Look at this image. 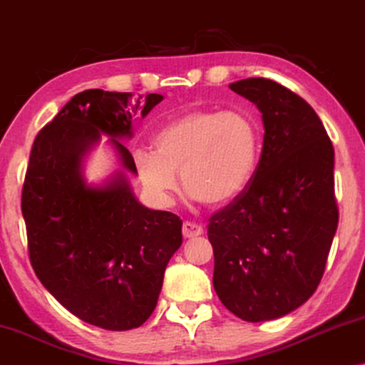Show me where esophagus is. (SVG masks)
<instances>
[{
    "label": "esophagus",
    "instance_id": "1",
    "mask_svg": "<svg viewBox=\"0 0 365 365\" xmlns=\"http://www.w3.org/2000/svg\"><path fill=\"white\" fill-rule=\"evenodd\" d=\"M202 234V227L199 226L196 222H191V221H186L182 224V236L186 239H192V237H197Z\"/></svg>",
    "mask_w": 365,
    "mask_h": 365
}]
</instances>
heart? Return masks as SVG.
I'll list each match as a JSON object with an SVG mask.
<instances>
[{
    "label": "heart",
    "mask_w": 365,
    "mask_h": 365,
    "mask_svg": "<svg viewBox=\"0 0 365 365\" xmlns=\"http://www.w3.org/2000/svg\"><path fill=\"white\" fill-rule=\"evenodd\" d=\"M154 153L138 151L139 179L159 202L178 187L207 206L232 201L257 161V133L239 113L189 109L169 119L153 139Z\"/></svg>",
    "instance_id": "b5f03b06"
}]
</instances>
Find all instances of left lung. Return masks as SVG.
Masks as SVG:
<instances>
[{"label":"left lung","mask_w":365,"mask_h":365,"mask_svg":"<svg viewBox=\"0 0 365 365\" xmlns=\"http://www.w3.org/2000/svg\"><path fill=\"white\" fill-rule=\"evenodd\" d=\"M229 88L262 113L264 143L246 187L209 217L212 284L234 316L271 321L322 279L339 222L334 148L316 111L282 84L247 78Z\"/></svg>","instance_id":"8db88e82"}]
</instances>
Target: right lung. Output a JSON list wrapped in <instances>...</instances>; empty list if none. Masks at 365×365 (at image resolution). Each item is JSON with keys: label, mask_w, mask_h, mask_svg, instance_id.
Returning a JSON list of instances; mask_svg holds the SVG:
<instances>
[{"label": "right lung", "mask_w": 365, "mask_h": 365, "mask_svg": "<svg viewBox=\"0 0 365 365\" xmlns=\"http://www.w3.org/2000/svg\"><path fill=\"white\" fill-rule=\"evenodd\" d=\"M86 89L71 98L38 133L21 191L29 261L36 276L69 312L106 331L143 326L158 304L164 271L182 242V221L138 202L123 173L103 187L81 176V161L111 136L123 166L136 164L118 138L131 136L161 94Z\"/></svg>", "instance_id": "obj_1"}]
</instances>
